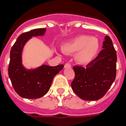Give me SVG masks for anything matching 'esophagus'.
Instances as JSON below:
<instances>
[{
  "instance_id": "1",
  "label": "esophagus",
  "mask_w": 126,
  "mask_h": 126,
  "mask_svg": "<svg viewBox=\"0 0 126 126\" xmlns=\"http://www.w3.org/2000/svg\"><path fill=\"white\" fill-rule=\"evenodd\" d=\"M71 65L70 63H66L65 65V68H71Z\"/></svg>"
}]
</instances>
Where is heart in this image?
<instances>
[{
  "label": "heart",
  "mask_w": 126,
  "mask_h": 126,
  "mask_svg": "<svg viewBox=\"0 0 126 126\" xmlns=\"http://www.w3.org/2000/svg\"><path fill=\"white\" fill-rule=\"evenodd\" d=\"M99 48L97 38L88 35H82L74 38L63 46L64 53L73 54L76 52L75 59L80 64L86 65L95 57Z\"/></svg>",
  "instance_id": "1"
}]
</instances>
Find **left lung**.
Returning a JSON list of instances; mask_svg holds the SVG:
<instances>
[{
	"label": "left lung",
	"mask_w": 126,
	"mask_h": 126,
	"mask_svg": "<svg viewBox=\"0 0 126 126\" xmlns=\"http://www.w3.org/2000/svg\"><path fill=\"white\" fill-rule=\"evenodd\" d=\"M97 57L86 67L75 66V77L71 87L82 99L96 101L107 92L116 79L117 55L113 44L106 36Z\"/></svg>",
	"instance_id": "8db88e82"
}]
</instances>
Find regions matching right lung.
<instances>
[{
	"mask_svg": "<svg viewBox=\"0 0 126 126\" xmlns=\"http://www.w3.org/2000/svg\"><path fill=\"white\" fill-rule=\"evenodd\" d=\"M45 28L35 29L23 32L13 45L10 50L8 75L14 90L19 95L26 99H37L49 91L53 77L62 70L63 65L51 67L43 65L33 70H27L21 63L23 47L32 36H42Z\"/></svg>",
	"mask_w": 126,
	"mask_h": 126,
	"instance_id": "add662e5",
	"label": "right lung"
}]
</instances>
